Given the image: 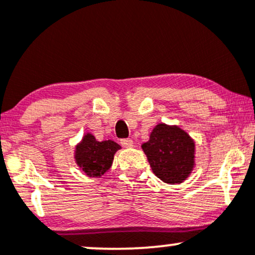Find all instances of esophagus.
I'll list each match as a JSON object with an SVG mask.
<instances>
[{
	"mask_svg": "<svg viewBox=\"0 0 255 255\" xmlns=\"http://www.w3.org/2000/svg\"><path fill=\"white\" fill-rule=\"evenodd\" d=\"M121 145L124 146L125 148H130L134 146V142H133V140H130V139H122Z\"/></svg>",
	"mask_w": 255,
	"mask_h": 255,
	"instance_id": "1",
	"label": "esophagus"
}]
</instances>
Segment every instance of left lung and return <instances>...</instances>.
<instances>
[{
  "label": "left lung",
  "mask_w": 255,
  "mask_h": 255,
  "mask_svg": "<svg viewBox=\"0 0 255 255\" xmlns=\"http://www.w3.org/2000/svg\"><path fill=\"white\" fill-rule=\"evenodd\" d=\"M141 147L153 174L163 182L182 183L194 169L195 142L178 126L158 124Z\"/></svg>",
  "instance_id": "obj_1"
}]
</instances>
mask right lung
<instances>
[{
    "label": "right lung",
    "instance_id": "1",
    "mask_svg": "<svg viewBox=\"0 0 255 255\" xmlns=\"http://www.w3.org/2000/svg\"><path fill=\"white\" fill-rule=\"evenodd\" d=\"M121 148L113 140L98 141L93 134L86 133L75 146L74 159L80 170L89 177H101L109 171L116 151Z\"/></svg>",
    "mask_w": 255,
    "mask_h": 255
}]
</instances>
